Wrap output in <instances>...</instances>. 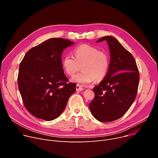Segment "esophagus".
Returning <instances> with one entry per match:
<instances>
[{
	"instance_id": "esophagus-1",
	"label": "esophagus",
	"mask_w": 158,
	"mask_h": 158,
	"mask_svg": "<svg viewBox=\"0 0 158 158\" xmlns=\"http://www.w3.org/2000/svg\"><path fill=\"white\" fill-rule=\"evenodd\" d=\"M82 90H83L82 85H81L80 84H77L76 85V91H81Z\"/></svg>"
}]
</instances>
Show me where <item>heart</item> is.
I'll return each mask as SVG.
<instances>
[{"label": "heart", "mask_w": 158, "mask_h": 158, "mask_svg": "<svg viewBox=\"0 0 158 158\" xmlns=\"http://www.w3.org/2000/svg\"><path fill=\"white\" fill-rule=\"evenodd\" d=\"M74 55H67L62 60L64 70L69 76H73L82 66V71L73 77V81L88 84L96 79L102 80L106 76L109 68L106 53L91 45H82L74 50Z\"/></svg>", "instance_id": "1"}]
</instances>
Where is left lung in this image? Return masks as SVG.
<instances>
[{
  "instance_id": "1",
  "label": "left lung",
  "mask_w": 158,
  "mask_h": 158,
  "mask_svg": "<svg viewBox=\"0 0 158 158\" xmlns=\"http://www.w3.org/2000/svg\"><path fill=\"white\" fill-rule=\"evenodd\" d=\"M106 40L110 52V63L106 76L93 90L94 98L89 103L94 117L102 122L121 118L136 98L139 73L133 55L114 37L107 36L98 40Z\"/></svg>"
}]
</instances>
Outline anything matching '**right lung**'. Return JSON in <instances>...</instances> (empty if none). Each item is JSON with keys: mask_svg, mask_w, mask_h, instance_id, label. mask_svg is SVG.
I'll return each instance as SVG.
<instances>
[{"mask_svg": "<svg viewBox=\"0 0 158 158\" xmlns=\"http://www.w3.org/2000/svg\"><path fill=\"white\" fill-rule=\"evenodd\" d=\"M74 42L50 38L28 50L19 64L18 88L23 104L36 118L50 121L64 110L76 84L68 82L62 54Z\"/></svg>", "mask_w": 158, "mask_h": 158, "instance_id": "obj_1", "label": "right lung"}]
</instances>
